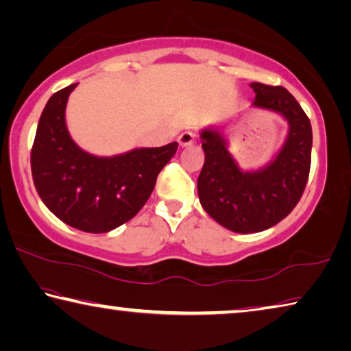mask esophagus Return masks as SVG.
Segmentation results:
<instances>
[{
  "mask_svg": "<svg viewBox=\"0 0 351 351\" xmlns=\"http://www.w3.org/2000/svg\"><path fill=\"white\" fill-rule=\"evenodd\" d=\"M195 141V133L190 132V130H187V132H184L180 134V138H178V142H180L181 147H187V145H192Z\"/></svg>",
  "mask_w": 351,
  "mask_h": 351,
  "instance_id": "obj_1",
  "label": "esophagus"
}]
</instances>
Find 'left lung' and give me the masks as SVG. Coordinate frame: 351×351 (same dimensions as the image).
<instances>
[{"instance_id":"obj_1","label":"left lung","mask_w":351,"mask_h":351,"mask_svg":"<svg viewBox=\"0 0 351 351\" xmlns=\"http://www.w3.org/2000/svg\"><path fill=\"white\" fill-rule=\"evenodd\" d=\"M254 106L287 119L288 138L274 161L255 171H241L217 128L201 132L204 165L198 176L204 210L239 234L261 232L280 223L304 193L311 167V122L287 88L254 82Z\"/></svg>"}]
</instances>
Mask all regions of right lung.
<instances>
[{
    "instance_id": "1",
    "label": "right lung",
    "mask_w": 351,
    "mask_h": 351,
    "mask_svg": "<svg viewBox=\"0 0 351 351\" xmlns=\"http://www.w3.org/2000/svg\"><path fill=\"white\" fill-rule=\"evenodd\" d=\"M75 86L73 83L52 94L41 112L31 152L32 180L41 201L63 223L83 232L104 234L130 221L144 207L178 142L112 158L83 152L64 122Z\"/></svg>"
}]
</instances>
